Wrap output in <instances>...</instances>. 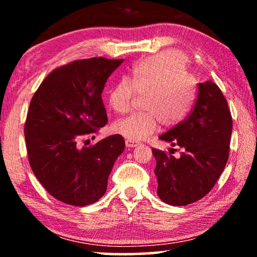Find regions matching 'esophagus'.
Instances as JSON below:
<instances>
[{
	"label": "esophagus",
	"instance_id": "34e87169",
	"mask_svg": "<svg viewBox=\"0 0 257 257\" xmlns=\"http://www.w3.org/2000/svg\"><path fill=\"white\" fill-rule=\"evenodd\" d=\"M138 145V142L129 141V139H125V146L127 147H136Z\"/></svg>",
	"mask_w": 257,
	"mask_h": 257
}]
</instances>
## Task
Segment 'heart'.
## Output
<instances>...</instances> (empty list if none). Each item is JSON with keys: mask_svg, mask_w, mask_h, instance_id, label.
Returning <instances> with one entry per match:
<instances>
[{"mask_svg": "<svg viewBox=\"0 0 257 257\" xmlns=\"http://www.w3.org/2000/svg\"><path fill=\"white\" fill-rule=\"evenodd\" d=\"M136 95H144V112L116 120L112 125L115 134L137 142L153 134L160 122L173 127L184 121L196 99V82L185 55L167 50L135 64L127 78L108 90V104L116 113H125Z\"/></svg>", "mask_w": 257, "mask_h": 257, "instance_id": "b5f03b06", "label": "heart"}]
</instances>
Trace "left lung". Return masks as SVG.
I'll return each mask as SVG.
<instances>
[{
	"label": "left lung",
	"mask_w": 257,
	"mask_h": 257,
	"mask_svg": "<svg viewBox=\"0 0 257 257\" xmlns=\"http://www.w3.org/2000/svg\"><path fill=\"white\" fill-rule=\"evenodd\" d=\"M231 132V112L221 89L211 80L198 84L189 115L160 136L181 147L180 158L153 149L159 197L185 206L210 193L227 164Z\"/></svg>",
	"instance_id": "8db88e82"
}]
</instances>
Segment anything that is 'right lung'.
Listing matches in <instances>:
<instances>
[{
  "instance_id": "right-lung-1",
  "label": "right lung",
  "mask_w": 257,
  "mask_h": 257,
  "mask_svg": "<svg viewBox=\"0 0 257 257\" xmlns=\"http://www.w3.org/2000/svg\"><path fill=\"white\" fill-rule=\"evenodd\" d=\"M123 62L96 56L76 60L49 73L30 101L25 139L30 168L58 201L73 206L97 202L124 150L121 135L79 149V142L107 123L102 92Z\"/></svg>"
}]
</instances>
